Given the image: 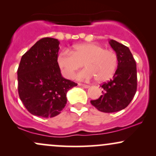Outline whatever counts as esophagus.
Instances as JSON below:
<instances>
[{
  "label": "esophagus",
  "mask_w": 156,
  "mask_h": 156,
  "mask_svg": "<svg viewBox=\"0 0 156 156\" xmlns=\"http://www.w3.org/2000/svg\"><path fill=\"white\" fill-rule=\"evenodd\" d=\"M78 86L83 87V88H85V89H87L89 87V85H87V84H83V83H78Z\"/></svg>",
  "instance_id": "1"
}]
</instances>
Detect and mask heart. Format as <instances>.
<instances>
[{
    "label": "heart",
    "mask_w": 156,
    "mask_h": 156,
    "mask_svg": "<svg viewBox=\"0 0 156 156\" xmlns=\"http://www.w3.org/2000/svg\"><path fill=\"white\" fill-rule=\"evenodd\" d=\"M56 62L65 78H72L83 63L86 68L77 75L78 79L88 81L95 77L98 82H104L114 76L118 61L112 50L94 43H82L73 46L70 51H61Z\"/></svg>",
    "instance_id": "obj_1"
}]
</instances>
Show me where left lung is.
<instances>
[{"label": "left lung", "mask_w": 156, "mask_h": 156, "mask_svg": "<svg viewBox=\"0 0 156 156\" xmlns=\"http://www.w3.org/2000/svg\"><path fill=\"white\" fill-rule=\"evenodd\" d=\"M117 56V69L112 80L104 83L103 94L91 103L100 112H117L126 108L133 100L137 88L136 64L128 47L114 39L109 40Z\"/></svg>", "instance_id": "obj_1"}]
</instances>
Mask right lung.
Returning a JSON list of instances; mask_svg holds the SVG:
<instances>
[{"instance_id":"add662e5","label":"right lung","mask_w":156,"mask_h":156,"mask_svg":"<svg viewBox=\"0 0 156 156\" xmlns=\"http://www.w3.org/2000/svg\"><path fill=\"white\" fill-rule=\"evenodd\" d=\"M59 41L39 39L21 58L17 69L18 93L31 114L44 118L59 114L67 103V92L78 84L63 78L56 58Z\"/></svg>"}]
</instances>
